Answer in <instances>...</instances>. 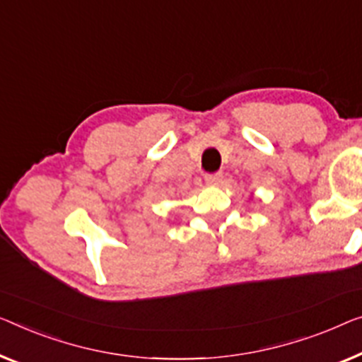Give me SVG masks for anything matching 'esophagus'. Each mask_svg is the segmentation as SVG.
Segmentation results:
<instances>
[{"mask_svg":"<svg viewBox=\"0 0 362 362\" xmlns=\"http://www.w3.org/2000/svg\"><path fill=\"white\" fill-rule=\"evenodd\" d=\"M221 179H223V174H221V172H214V174L204 175V180H206V183H209V185H218Z\"/></svg>","mask_w":362,"mask_h":362,"instance_id":"obj_1","label":"esophagus"}]
</instances>
